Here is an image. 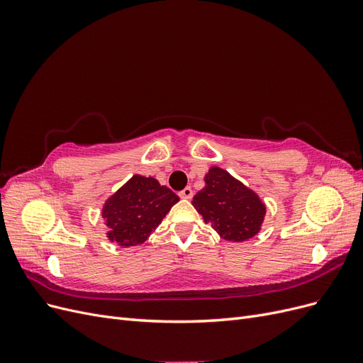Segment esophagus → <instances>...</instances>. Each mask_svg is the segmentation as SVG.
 <instances>
[{
  "mask_svg": "<svg viewBox=\"0 0 363 363\" xmlns=\"http://www.w3.org/2000/svg\"><path fill=\"white\" fill-rule=\"evenodd\" d=\"M179 195H180V199H184V200H189V199H192V195H194V192H192V189L189 188H184L183 191H180L179 192Z\"/></svg>",
  "mask_w": 363,
  "mask_h": 363,
  "instance_id": "34e87169",
  "label": "esophagus"
}]
</instances>
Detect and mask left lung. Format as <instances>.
Segmentation results:
<instances>
[{
  "instance_id": "1",
  "label": "left lung",
  "mask_w": 363,
  "mask_h": 363,
  "mask_svg": "<svg viewBox=\"0 0 363 363\" xmlns=\"http://www.w3.org/2000/svg\"><path fill=\"white\" fill-rule=\"evenodd\" d=\"M206 186L194 196V207L219 236L242 242L257 235L265 204L257 194L221 168H212L204 177Z\"/></svg>"
}]
</instances>
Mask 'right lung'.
<instances>
[{"label":"right lung","mask_w":363,"mask_h":363,"mask_svg":"<svg viewBox=\"0 0 363 363\" xmlns=\"http://www.w3.org/2000/svg\"><path fill=\"white\" fill-rule=\"evenodd\" d=\"M179 200L156 179L133 175L103 207L108 239L123 247L145 242Z\"/></svg>","instance_id":"obj_1"}]
</instances>
